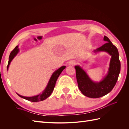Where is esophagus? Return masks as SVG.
Returning a JSON list of instances; mask_svg holds the SVG:
<instances>
[{
	"instance_id": "obj_1",
	"label": "esophagus",
	"mask_w": 129,
	"mask_h": 129,
	"mask_svg": "<svg viewBox=\"0 0 129 129\" xmlns=\"http://www.w3.org/2000/svg\"><path fill=\"white\" fill-rule=\"evenodd\" d=\"M77 63V62L75 61H72L71 62H70V64L71 65H75Z\"/></svg>"
}]
</instances>
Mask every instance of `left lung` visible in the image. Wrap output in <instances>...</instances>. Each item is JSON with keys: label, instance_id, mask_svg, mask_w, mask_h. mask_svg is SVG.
Returning <instances> with one entry per match:
<instances>
[{"label": "left lung", "instance_id": "obj_1", "mask_svg": "<svg viewBox=\"0 0 129 129\" xmlns=\"http://www.w3.org/2000/svg\"><path fill=\"white\" fill-rule=\"evenodd\" d=\"M104 40L106 43L94 50L95 52H106L111 56L108 74L102 81L94 82L79 66L75 67L78 87L84 96L90 98H99L110 92L115 87L120 71L117 48L107 37H104Z\"/></svg>", "mask_w": 129, "mask_h": 129}]
</instances>
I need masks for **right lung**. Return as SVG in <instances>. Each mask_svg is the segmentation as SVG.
Instances as JSON below:
<instances>
[{"label":"right lung","mask_w":129,"mask_h":129,"mask_svg":"<svg viewBox=\"0 0 129 129\" xmlns=\"http://www.w3.org/2000/svg\"><path fill=\"white\" fill-rule=\"evenodd\" d=\"M18 48V46H17L11 52L10 56H9V61L8 62V64H7V69H8L9 65L12 60H13V58L14 57V56L16 55L17 53L19 52V49ZM65 68H66V66H62L61 67L58 68L52 74V75L51 77H50V79L49 81V82L47 85L46 89L44 90V91L42 92V93H41V94H39L35 96H32V97H25V96H22L21 95H19L18 93L17 94L19 96L21 97V98L24 99L26 100L31 101V102H39V101H42L46 100L47 98H48L50 95H51V93L54 90V88L55 87V83H56L57 78L58 77L61 72L63 71V70Z\"/></svg>","instance_id":"right-lung-1"}]
</instances>
